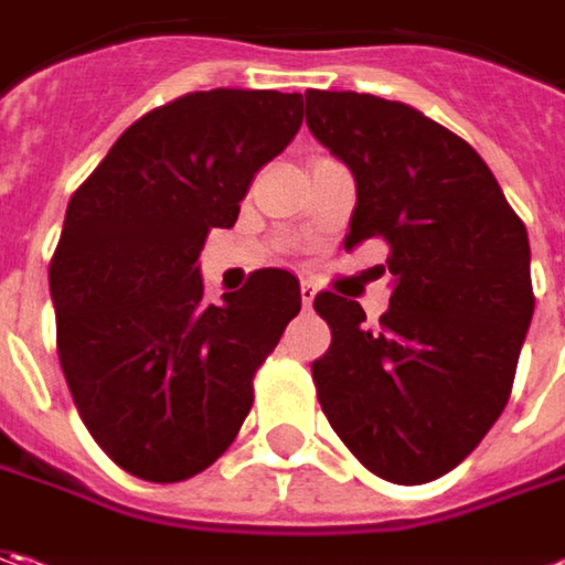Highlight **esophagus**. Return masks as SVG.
<instances>
[{
	"mask_svg": "<svg viewBox=\"0 0 565 565\" xmlns=\"http://www.w3.org/2000/svg\"><path fill=\"white\" fill-rule=\"evenodd\" d=\"M315 295H317V286L311 279H301V305L305 308H311L315 305Z\"/></svg>",
	"mask_w": 565,
	"mask_h": 565,
	"instance_id": "obj_1",
	"label": "esophagus"
}]
</instances>
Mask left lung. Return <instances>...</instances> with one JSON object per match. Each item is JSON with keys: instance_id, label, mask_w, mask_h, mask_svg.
<instances>
[{"instance_id": "8db88e82", "label": "left lung", "mask_w": 565, "mask_h": 565, "mask_svg": "<svg viewBox=\"0 0 565 565\" xmlns=\"http://www.w3.org/2000/svg\"><path fill=\"white\" fill-rule=\"evenodd\" d=\"M315 138L352 169L359 204L345 250L380 238L390 311L320 292L333 342L311 364L339 440L393 484L459 466L507 408L534 315L519 213L475 147L418 109L352 90H308Z\"/></svg>"}]
</instances>
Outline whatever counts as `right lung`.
Returning a JSON list of instances; mask_svg holds the SVG:
<instances>
[{"label": "right lung", "mask_w": 565, "mask_h": 565, "mask_svg": "<svg viewBox=\"0 0 565 565\" xmlns=\"http://www.w3.org/2000/svg\"><path fill=\"white\" fill-rule=\"evenodd\" d=\"M301 128V94L194 90L121 131L65 210L50 264L77 415L128 475L172 484L226 452L254 374L301 311L289 270L206 305L198 257Z\"/></svg>", "instance_id": "right-lung-1"}]
</instances>
